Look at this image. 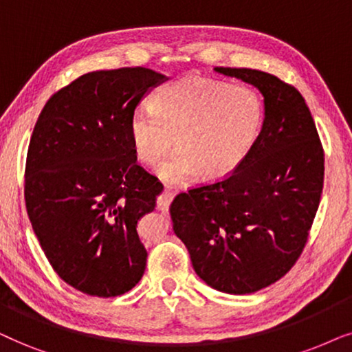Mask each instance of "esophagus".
I'll return each mask as SVG.
<instances>
[{"label":"esophagus","mask_w":352,"mask_h":352,"mask_svg":"<svg viewBox=\"0 0 352 352\" xmlns=\"http://www.w3.org/2000/svg\"><path fill=\"white\" fill-rule=\"evenodd\" d=\"M172 198H173V190L168 188V186H166V188H164V193L159 196L157 208L161 209V210H167L168 209V204L172 203Z\"/></svg>","instance_id":"esophagus-1"}]
</instances>
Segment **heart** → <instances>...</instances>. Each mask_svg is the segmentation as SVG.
I'll use <instances>...</instances> for the list:
<instances>
[{"label": "heart", "instance_id": "obj_1", "mask_svg": "<svg viewBox=\"0 0 352 352\" xmlns=\"http://www.w3.org/2000/svg\"><path fill=\"white\" fill-rule=\"evenodd\" d=\"M153 111L138 107L129 122L130 142L137 159L159 164L164 180L185 182L198 175L219 180L240 167L259 138L264 104L246 85L188 75L164 87L153 96Z\"/></svg>", "mask_w": 352, "mask_h": 352}]
</instances>
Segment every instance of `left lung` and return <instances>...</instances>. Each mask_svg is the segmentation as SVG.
I'll return each mask as SVG.
<instances>
[{
    "mask_svg": "<svg viewBox=\"0 0 352 352\" xmlns=\"http://www.w3.org/2000/svg\"><path fill=\"white\" fill-rule=\"evenodd\" d=\"M264 96L259 138L236 170L175 196L173 232L209 287L250 294L296 264L323 188V148L296 88L254 69L215 67Z\"/></svg>",
    "mask_w": 352,
    "mask_h": 352,
    "instance_id": "1",
    "label": "left lung"
}]
</instances>
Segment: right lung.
<instances>
[{"label": "right lung", "instance_id": "add662e5", "mask_svg": "<svg viewBox=\"0 0 352 352\" xmlns=\"http://www.w3.org/2000/svg\"><path fill=\"white\" fill-rule=\"evenodd\" d=\"M166 80L146 67L88 72L50 98L32 133L27 214L56 274L90 296H120L146 269L137 223L162 184L137 164L129 122Z\"/></svg>", "mask_w": 352, "mask_h": 352}]
</instances>
